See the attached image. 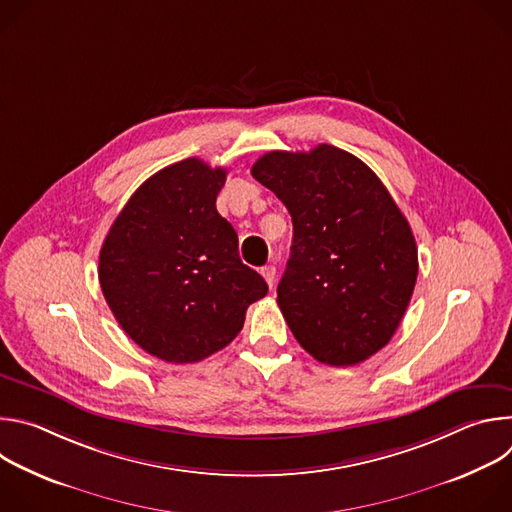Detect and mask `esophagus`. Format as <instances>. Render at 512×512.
Here are the masks:
<instances>
[{
    "mask_svg": "<svg viewBox=\"0 0 512 512\" xmlns=\"http://www.w3.org/2000/svg\"><path fill=\"white\" fill-rule=\"evenodd\" d=\"M261 275L265 277L267 285H269V287H273V283H275V275H277V269H275V265H265V267L261 269Z\"/></svg>",
    "mask_w": 512,
    "mask_h": 512,
    "instance_id": "34e87169",
    "label": "esophagus"
}]
</instances>
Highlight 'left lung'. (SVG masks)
Here are the masks:
<instances>
[{"label": "left lung", "mask_w": 512, "mask_h": 512, "mask_svg": "<svg viewBox=\"0 0 512 512\" xmlns=\"http://www.w3.org/2000/svg\"><path fill=\"white\" fill-rule=\"evenodd\" d=\"M251 174L294 223L277 304L296 340L332 367L379 352L417 281L411 227L379 176L328 143L312 152H269Z\"/></svg>", "instance_id": "left-lung-1"}]
</instances>
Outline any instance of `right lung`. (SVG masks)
Returning <instances> with one entry per match:
<instances>
[{
  "label": "right lung",
  "mask_w": 512,
  "mask_h": 512,
  "mask_svg": "<svg viewBox=\"0 0 512 512\" xmlns=\"http://www.w3.org/2000/svg\"><path fill=\"white\" fill-rule=\"evenodd\" d=\"M225 168L172 164L127 200L99 253L103 296L125 334L166 362H198L241 332L265 279L216 210Z\"/></svg>",
  "instance_id": "obj_1"
}]
</instances>
